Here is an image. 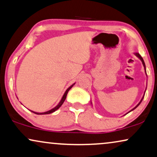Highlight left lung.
<instances>
[{
	"label": "left lung",
	"mask_w": 157,
	"mask_h": 157,
	"mask_svg": "<svg viewBox=\"0 0 157 157\" xmlns=\"http://www.w3.org/2000/svg\"><path fill=\"white\" fill-rule=\"evenodd\" d=\"M134 54H135V55L136 56V57H137L138 58H139V59L140 60H141V61L142 62V64H143V66H144V70H145V73H146V75H147V71H146V65H145V63H144V61L143 58L141 57V56L140 55V54H139V53H134ZM146 90H147V87H146ZM145 93H146V90H145V92H144V94L143 97H142V98H141V100H140V102H139V103H138L137 105H136L135 107L133 108V109H131V110H130V111H129L128 113H130L131 111H132V110H134V109H136V108L138 107V106H139V105H140V103H141V101H142V100H143V99H144V95H145ZM91 104H92V103H91ZM127 113H126V114H127Z\"/></svg>",
	"instance_id": "left-lung-1"
}]
</instances>
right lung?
Here are the masks:
<instances>
[{
    "instance_id": "add662e5",
    "label": "right lung",
    "mask_w": 157,
    "mask_h": 157,
    "mask_svg": "<svg viewBox=\"0 0 157 157\" xmlns=\"http://www.w3.org/2000/svg\"><path fill=\"white\" fill-rule=\"evenodd\" d=\"M75 84V83H74V84H72V85H71V86H70L68 87L67 89V90L65 91V93H64V95H63V96H62V99H61V100H60L59 101V103L57 104V105H56L55 107H54V108H52V109H51V110H48V111H47V112H44V113H37V112H34V111H32V110H31V112H33V113H36V114H37V115H44V114H50V113H54V111H56V110H58L59 109V108L61 107L62 106V104H63V103L64 102V100H65V99H66V98H67V93H68V92H69V90H70L72 88V87H73V85H74Z\"/></svg>"
}]
</instances>
